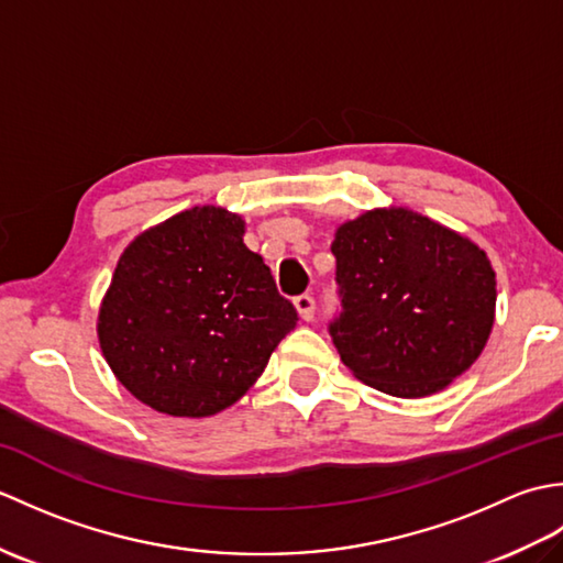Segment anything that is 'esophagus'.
<instances>
[{
	"mask_svg": "<svg viewBox=\"0 0 563 563\" xmlns=\"http://www.w3.org/2000/svg\"><path fill=\"white\" fill-rule=\"evenodd\" d=\"M295 309H297V314H300V319H305V321H309V319H314V297L312 295H300V297H295Z\"/></svg>",
	"mask_w": 563,
	"mask_h": 563,
	"instance_id": "obj_1",
	"label": "esophagus"
}]
</instances>
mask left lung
<instances>
[{"instance_id": "8db88e82", "label": "left lung", "mask_w": 563, "mask_h": 563, "mask_svg": "<svg viewBox=\"0 0 563 563\" xmlns=\"http://www.w3.org/2000/svg\"><path fill=\"white\" fill-rule=\"evenodd\" d=\"M331 254L341 314L329 333L365 385L428 397L482 355L496 273L470 239L413 210H369L339 227Z\"/></svg>"}]
</instances>
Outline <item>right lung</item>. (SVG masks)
<instances>
[{
	"instance_id": "obj_1",
	"label": "right lung",
	"mask_w": 563,
	"mask_h": 563,
	"mask_svg": "<svg viewBox=\"0 0 563 563\" xmlns=\"http://www.w3.org/2000/svg\"><path fill=\"white\" fill-rule=\"evenodd\" d=\"M297 327V309L224 208L178 212L118 261L99 309V343L118 382L169 416L232 406Z\"/></svg>"
}]
</instances>
